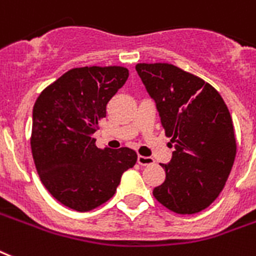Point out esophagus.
Returning a JSON list of instances; mask_svg holds the SVG:
<instances>
[{"mask_svg": "<svg viewBox=\"0 0 256 256\" xmlns=\"http://www.w3.org/2000/svg\"><path fill=\"white\" fill-rule=\"evenodd\" d=\"M138 164L141 165V166H148V165H152L154 164V160L152 157H146V156H138Z\"/></svg>", "mask_w": 256, "mask_h": 256, "instance_id": "esophagus-1", "label": "esophagus"}]
</instances>
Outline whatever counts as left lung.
Returning <instances> with one entry per match:
<instances>
[{
    "label": "left lung",
    "mask_w": 256,
    "mask_h": 256,
    "mask_svg": "<svg viewBox=\"0 0 256 256\" xmlns=\"http://www.w3.org/2000/svg\"><path fill=\"white\" fill-rule=\"evenodd\" d=\"M136 71L174 146L153 196L177 214L202 212L222 192L236 154L228 106L212 86L173 64L138 63Z\"/></svg>",
    "instance_id": "8db88e82"
}]
</instances>
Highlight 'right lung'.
I'll use <instances>...</instances> for the list:
<instances>
[{
	"label": "right lung",
	"mask_w": 256,
	"mask_h": 256,
	"mask_svg": "<svg viewBox=\"0 0 256 256\" xmlns=\"http://www.w3.org/2000/svg\"><path fill=\"white\" fill-rule=\"evenodd\" d=\"M128 75L120 66L72 68L34 104L30 142L36 172L51 196L70 209L90 212L107 202L138 161L132 149H100L92 138Z\"/></svg>",
	"instance_id": "1"
}]
</instances>
